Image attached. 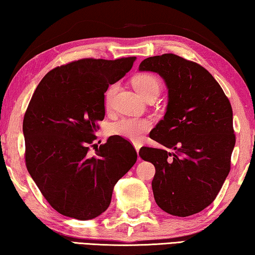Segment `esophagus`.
<instances>
[{"label":"esophagus","mask_w":255,"mask_h":255,"mask_svg":"<svg viewBox=\"0 0 255 255\" xmlns=\"http://www.w3.org/2000/svg\"><path fill=\"white\" fill-rule=\"evenodd\" d=\"M134 144V147H135V150H136V152H139V150H140V147H141V144L139 143V142H134L133 143Z\"/></svg>","instance_id":"obj_1"}]
</instances>
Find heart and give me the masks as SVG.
Instances as JSON below:
<instances>
[{"instance_id":"b5f03b06","label":"heart","mask_w":255,"mask_h":255,"mask_svg":"<svg viewBox=\"0 0 255 255\" xmlns=\"http://www.w3.org/2000/svg\"><path fill=\"white\" fill-rule=\"evenodd\" d=\"M132 85L143 98L149 99L159 95L161 90V82L156 74L144 72L139 73L132 79ZM119 90L118 83H113L108 87L105 93V107L111 108L113 100ZM152 122L148 119L124 118L113 123L110 128V133L113 135H120L128 140L137 141L141 139L143 133L150 130Z\"/></svg>"}]
</instances>
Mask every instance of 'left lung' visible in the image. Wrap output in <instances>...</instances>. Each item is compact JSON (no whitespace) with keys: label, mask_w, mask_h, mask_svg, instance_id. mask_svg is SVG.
<instances>
[{"label":"left lung","mask_w":255,"mask_h":255,"mask_svg":"<svg viewBox=\"0 0 255 255\" xmlns=\"http://www.w3.org/2000/svg\"><path fill=\"white\" fill-rule=\"evenodd\" d=\"M139 70L159 73L168 88L164 120L149 134L162 147L139 151L156 168V203L173 216L198 214L214 202L231 170V103L209 71L175 54L145 58Z\"/></svg>","instance_id":"8db88e82"}]
</instances>
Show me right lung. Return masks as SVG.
I'll use <instances>...</instances> for the list:
<instances>
[{
  "instance_id": "right-lung-1",
  "label": "right lung",
  "mask_w": 255,
  "mask_h": 255,
  "mask_svg": "<svg viewBox=\"0 0 255 255\" xmlns=\"http://www.w3.org/2000/svg\"><path fill=\"white\" fill-rule=\"evenodd\" d=\"M135 57L81 58L41 79L23 118L24 161L53 209L88 220L110 206L113 187L136 161L130 141L113 135L97 147L104 94L131 70ZM95 149V155L89 153Z\"/></svg>"
}]
</instances>
